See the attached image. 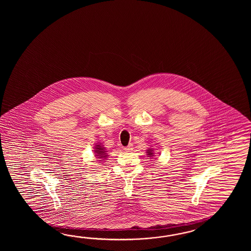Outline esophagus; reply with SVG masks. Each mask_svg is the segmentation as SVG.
I'll use <instances>...</instances> for the list:
<instances>
[{"mask_svg":"<svg viewBox=\"0 0 251 251\" xmlns=\"http://www.w3.org/2000/svg\"><path fill=\"white\" fill-rule=\"evenodd\" d=\"M124 149H125V151H132V150L133 149V144H129L128 146H126V147H125Z\"/></svg>","mask_w":251,"mask_h":251,"instance_id":"1","label":"esophagus"}]
</instances>
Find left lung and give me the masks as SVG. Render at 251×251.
<instances>
[{
	"label": "left lung",
	"instance_id": "1",
	"mask_svg": "<svg viewBox=\"0 0 251 251\" xmlns=\"http://www.w3.org/2000/svg\"><path fill=\"white\" fill-rule=\"evenodd\" d=\"M147 153H148V155H150V156H153V152H152V149L148 150V151H147Z\"/></svg>",
	"mask_w": 251,
	"mask_h": 251
}]
</instances>
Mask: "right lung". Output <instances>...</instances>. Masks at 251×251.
<instances>
[{"label":"right lung","instance_id":"right-lung-1","mask_svg":"<svg viewBox=\"0 0 251 251\" xmlns=\"http://www.w3.org/2000/svg\"><path fill=\"white\" fill-rule=\"evenodd\" d=\"M94 152L96 153L95 156H97L99 159H106L107 157V153H106V151L104 149V147H102L100 146V144H99V145H96V147H95V150H94Z\"/></svg>","mask_w":251,"mask_h":251}]
</instances>
